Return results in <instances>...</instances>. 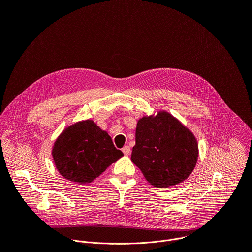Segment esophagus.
Returning a JSON list of instances; mask_svg holds the SVG:
<instances>
[{
  "label": "esophagus",
  "mask_w": 252,
  "mask_h": 252,
  "mask_svg": "<svg viewBox=\"0 0 252 252\" xmlns=\"http://www.w3.org/2000/svg\"><path fill=\"white\" fill-rule=\"evenodd\" d=\"M123 153L126 155V156H129L130 155V148L128 146H125L123 149H122Z\"/></svg>",
  "instance_id": "1"
}]
</instances>
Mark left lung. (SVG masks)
<instances>
[{
    "label": "left lung",
    "instance_id": "left-lung-1",
    "mask_svg": "<svg viewBox=\"0 0 252 252\" xmlns=\"http://www.w3.org/2000/svg\"><path fill=\"white\" fill-rule=\"evenodd\" d=\"M197 159L195 135L166 111L137 121L131 161L152 186L166 189L184 183Z\"/></svg>",
    "mask_w": 252,
    "mask_h": 252
}]
</instances>
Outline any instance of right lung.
<instances>
[{
	"instance_id": "1",
	"label": "right lung",
	"mask_w": 252,
	"mask_h": 252,
	"mask_svg": "<svg viewBox=\"0 0 252 252\" xmlns=\"http://www.w3.org/2000/svg\"><path fill=\"white\" fill-rule=\"evenodd\" d=\"M54 164L59 173L69 182L93 183L124 154L114 146L107 131L93 120L67 126L52 148Z\"/></svg>"
}]
</instances>
